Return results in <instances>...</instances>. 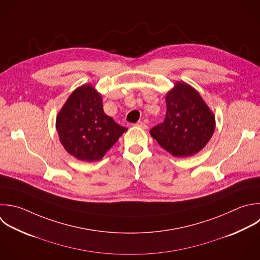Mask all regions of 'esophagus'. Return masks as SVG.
<instances>
[{"instance_id":"obj_1","label":"esophagus","mask_w":260,"mask_h":260,"mask_svg":"<svg viewBox=\"0 0 260 260\" xmlns=\"http://www.w3.org/2000/svg\"><path fill=\"white\" fill-rule=\"evenodd\" d=\"M136 126L139 127V128H141V129H143V130L147 129V125H146L144 122H141V121L137 122V123H136Z\"/></svg>"}]
</instances>
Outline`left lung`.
<instances>
[{
    "label": "left lung",
    "instance_id": "8db88e82",
    "mask_svg": "<svg viewBox=\"0 0 260 260\" xmlns=\"http://www.w3.org/2000/svg\"><path fill=\"white\" fill-rule=\"evenodd\" d=\"M165 121L149 133L158 144L176 157L196 154L210 140L215 117L199 92L186 82L176 81L166 94Z\"/></svg>",
    "mask_w": 260,
    "mask_h": 260
}]
</instances>
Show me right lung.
I'll return each mask as SVG.
<instances>
[{"label":"right lung","instance_id":"obj_1","mask_svg":"<svg viewBox=\"0 0 260 260\" xmlns=\"http://www.w3.org/2000/svg\"><path fill=\"white\" fill-rule=\"evenodd\" d=\"M56 129L65 150L82 161L102 159L128 129L106 115L102 94L91 84L77 87L56 119Z\"/></svg>","mask_w":260,"mask_h":260}]
</instances>
